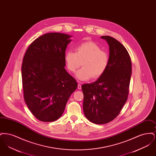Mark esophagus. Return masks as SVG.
I'll list each match as a JSON object with an SVG mask.
<instances>
[{
    "mask_svg": "<svg viewBox=\"0 0 156 156\" xmlns=\"http://www.w3.org/2000/svg\"><path fill=\"white\" fill-rule=\"evenodd\" d=\"M78 88L79 89H81V84H80V83L78 84Z\"/></svg>",
    "mask_w": 156,
    "mask_h": 156,
    "instance_id": "obj_1",
    "label": "esophagus"
}]
</instances>
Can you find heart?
Masks as SVG:
<instances>
[{"instance_id": "heart-1", "label": "heart", "mask_w": 156, "mask_h": 156, "mask_svg": "<svg viewBox=\"0 0 156 156\" xmlns=\"http://www.w3.org/2000/svg\"><path fill=\"white\" fill-rule=\"evenodd\" d=\"M66 61L68 69L73 73L81 66L82 62L83 67L76 73L78 80H88L91 77L97 79L106 71L109 64V55L96 43L87 41L79 45L76 52H67Z\"/></svg>"}]
</instances>
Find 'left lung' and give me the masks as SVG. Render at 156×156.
<instances>
[{
	"label": "left lung",
	"instance_id": "left-lung-1",
	"mask_svg": "<svg viewBox=\"0 0 156 156\" xmlns=\"http://www.w3.org/2000/svg\"><path fill=\"white\" fill-rule=\"evenodd\" d=\"M101 38L109 46L108 67L97 81L82 85L84 114L98 125L109 123L118 116L127 99L132 74V62L126 48L111 36Z\"/></svg>",
	"mask_w": 156,
	"mask_h": 156
}]
</instances>
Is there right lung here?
I'll list each match as a JSON object with an SVG mask.
<instances>
[{
    "label": "right lung",
    "instance_id": "right-lung-1",
    "mask_svg": "<svg viewBox=\"0 0 156 156\" xmlns=\"http://www.w3.org/2000/svg\"><path fill=\"white\" fill-rule=\"evenodd\" d=\"M70 36L50 33L38 37L23 59L22 78L25 102L40 121L50 122L62 116L70 95L77 88L66 66Z\"/></svg>",
    "mask_w": 156,
    "mask_h": 156
}]
</instances>
